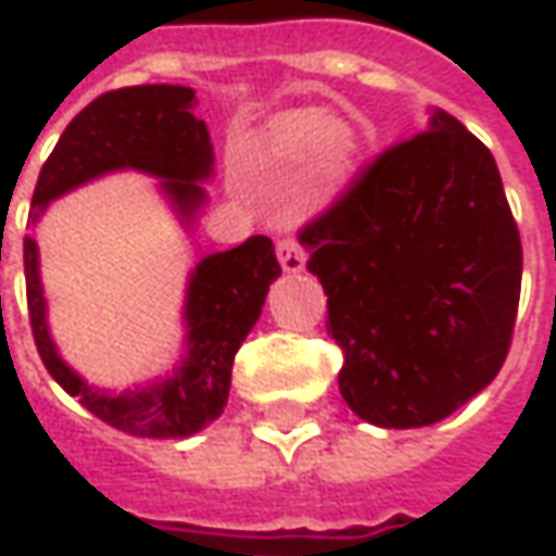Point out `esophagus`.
<instances>
[{"label": "esophagus", "instance_id": "34e87169", "mask_svg": "<svg viewBox=\"0 0 556 556\" xmlns=\"http://www.w3.org/2000/svg\"><path fill=\"white\" fill-rule=\"evenodd\" d=\"M275 253H278V263L285 271H303L306 268V250L296 238H281L275 244Z\"/></svg>", "mask_w": 556, "mask_h": 556}]
</instances>
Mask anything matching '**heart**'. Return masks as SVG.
<instances>
[{
    "instance_id": "heart-1",
    "label": "heart",
    "mask_w": 556,
    "mask_h": 556,
    "mask_svg": "<svg viewBox=\"0 0 556 556\" xmlns=\"http://www.w3.org/2000/svg\"><path fill=\"white\" fill-rule=\"evenodd\" d=\"M266 154L281 161H306L315 154L328 173H346L358 154L353 129L340 119H328L321 111H290L268 126Z\"/></svg>"
}]
</instances>
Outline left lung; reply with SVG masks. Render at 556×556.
Here are the masks:
<instances>
[{"mask_svg": "<svg viewBox=\"0 0 556 556\" xmlns=\"http://www.w3.org/2000/svg\"><path fill=\"white\" fill-rule=\"evenodd\" d=\"M300 241L362 420L437 424L502 371L523 247L492 151L452 114L377 154Z\"/></svg>", "mask_w": 556, "mask_h": 556, "instance_id": "obj_1", "label": "left lung"}]
</instances>
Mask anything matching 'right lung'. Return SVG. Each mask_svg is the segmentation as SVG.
<instances>
[{"mask_svg": "<svg viewBox=\"0 0 556 556\" xmlns=\"http://www.w3.org/2000/svg\"><path fill=\"white\" fill-rule=\"evenodd\" d=\"M194 104V89L188 86H129L86 104L42 163L30 225L46 213L49 201L114 169L157 176L185 219L194 216L206 198L201 182L213 173V144L203 119L191 114ZM24 275L33 340L54 380L92 415L129 437L185 439L223 415L235 353L256 325L268 285L281 275V266L266 235H253L235 250L201 260L185 300L188 358L163 383L119 395L89 387L61 362L46 325L39 247L33 238H24Z\"/></svg>", "mask_w": 556, "mask_h": 556, "instance_id": "1", "label": "right lung"}]
</instances>
